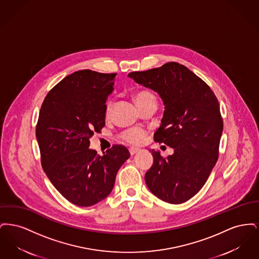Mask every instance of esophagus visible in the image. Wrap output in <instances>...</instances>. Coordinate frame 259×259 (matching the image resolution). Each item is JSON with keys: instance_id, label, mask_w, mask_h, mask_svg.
<instances>
[{"instance_id": "34e87169", "label": "esophagus", "mask_w": 259, "mask_h": 259, "mask_svg": "<svg viewBox=\"0 0 259 259\" xmlns=\"http://www.w3.org/2000/svg\"><path fill=\"white\" fill-rule=\"evenodd\" d=\"M139 150H140V149L137 148H131L129 149V151H130V154H131V155H134V154H136Z\"/></svg>"}]
</instances>
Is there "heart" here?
<instances>
[{
    "label": "heart",
    "mask_w": 259,
    "mask_h": 259,
    "mask_svg": "<svg viewBox=\"0 0 259 259\" xmlns=\"http://www.w3.org/2000/svg\"><path fill=\"white\" fill-rule=\"evenodd\" d=\"M155 97L153 96L152 93H150L149 91L147 90H142L140 92H138L136 94L135 100L138 104V106H142L144 103H146L148 100H153ZM112 102L110 101L107 104V108H106V112L109 114L112 110ZM120 138L123 140L124 142L130 144V145H141L145 142L146 138H147V131L143 128L140 127H135V128H131L128 129L126 131L122 132L120 134Z\"/></svg>",
    "instance_id": "b5f03b06"
}]
</instances>
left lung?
Here are the masks:
<instances>
[{
    "label": "left lung",
    "mask_w": 259,
    "mask_h": 259,
    "mask_svg": "<svg viewBox=\"0 0 259 259\" xmlns=\"http://www.w3.org/2000/svg\"><path fill=\"white\" fill-rule=\"evenodd\" d=\"M128 76L160 95L165 111L154 141L174 148L167 157L152 150L147 185L167 203H185L206 184L219 158L223 130L219 101L203 79L177 62Z\"/></svg>",
    "instance_id": "left-lung-1"
}]
</instances>
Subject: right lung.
Here are the masks:
<instances>
[{
	"label": "right lung",
	"instance_id": "add662e5",
	"mask_svg": "<svg viewBox=\"0 0 259 259\" xmlns=\"http://www.w3.org/2000/svg\"><path fill=\"white\" fill-rule=\"evenodd\" d=\"M115 75L74 72L50 90L40 107L36 136L42 169L62 196L79 207L107 197L118 169L130 157L121 145L102 156L89 148L90 138L105 126L106 101Z\"/></svg>",
	"mask_w": 259,
	"mask_h": 259
}]
</instances>
